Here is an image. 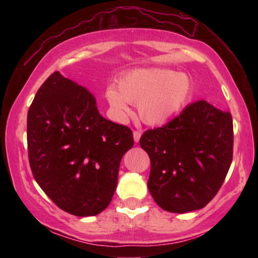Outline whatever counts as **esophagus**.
I'll return each instance as SVG.
<instances>
[{"label":"esophagus","instance_id":"obj_1","mask_svg":"<svg viewBox=\"0 0 258 258\" xmlns=\"http://www.w3.org/2000/svg\"><path fill=\"white\" fill-rule=\"evenodd\" d=\"M133 135H134V141H135V142H139L140 139H141V135H142V134H141V132H139V130H134Z\"/></svg>","mask_w":258,"mask_h":258}]
</instances>
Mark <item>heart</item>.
I'll use <instances>...</instances> for the list:
<instances>
[{
    "label": "heart",
    "instance_id": "heart-1",
    "mask_svg": "<svg viewBox=\"0 0 258 258\" xmlns=\"http://www.w3.org/2000/svg\"><path fill=\"white\" fill-rule=\"evenodd\" d=\"M191 94V81L184 74L168 69H139L122 77L118 88L109 86L105 97L119 121L130 114L129 104L139 107L144 123L167 122L184 107Z\"/></svg>",
    "mask_w": 258,
    "mask_h": 258
}]
</instances>
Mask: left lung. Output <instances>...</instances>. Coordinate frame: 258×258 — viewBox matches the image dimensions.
<instances>
[{
	"label": "left lung",
	"instance_id": "1",
	"mask_svg": "<svg viewBox=\"0 0 258 258\" xmlns=\"http://www.w3.org/2000/svg\"><path fill=\"white\" fill-rule=\"evenodd\" d=\"M140 144L150 157L148 189L170 213L202 209L223 184L232 161L231 114L197 101L163 126L149 129Z\"/></svg>",
	"mask_w": 258,
	"mask_h": 258
}]
</instances>
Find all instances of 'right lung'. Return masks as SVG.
Returning a JSON list of instances; mask_svg holds the SVG:
<instances>
[{"mask_svg":"<svg viewBox=\"0 0 258 258\" xmlns=\"http://www.w3.org/2000/svg\"><path fill=\"white\" fill-rule=\"evenodd\" d=\"M27 141L37 184L58 208L81 217L109 206L119 163L134 146L128 126L102 117L94 95L58 72L35 95Z\"/></svg>","mask_w":258,"mask_h":258,"instance_id":"right-lung-1","label":"right lung"}]
</instances>
